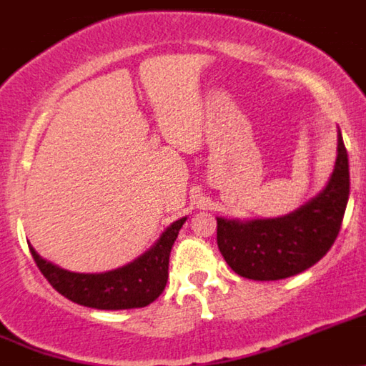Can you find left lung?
<instances>
[{
	"mask_svg": "<svg viewBox=\"0 0 366 366\" xmlns=\"http://www.w3.org/2000/svg\"><path fill=\"white\" fill-rule=\"evenodd\" d=\"M335 169L320 194L276 219L217 217V244L227 265L242 277L277 281L320 262L338 237L349 201V158L338 128Z\"/></svg>",
	"mask_w": 366,
	"mask_h": 366,
	"instance_id": "1",
	"label": "left lung"
}]
</instances>
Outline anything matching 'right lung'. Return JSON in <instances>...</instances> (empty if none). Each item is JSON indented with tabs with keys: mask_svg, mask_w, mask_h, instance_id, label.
I'll list each match as a JSON object with an SVG mask.
<instances>
[{
	"mask_svg": "<svg viewBox=\"0 0 366 366\" xmlns=\"http://www.w3.org/2000/svg\"><path fill=\"white\" fill-rule=\"evenodd\" d=\"M184 220L187 217L172 222L142 256L108 272H71L42 258L30 244L28 247L49 285L69 301L96 310H132L151 305L165 290L169 256Z\"/></svg>",
	"mask_w": 366,
	"mask_h": 366,
	"instance_id": "obj_1",
	"label": "right lung"
}]
</instances>
